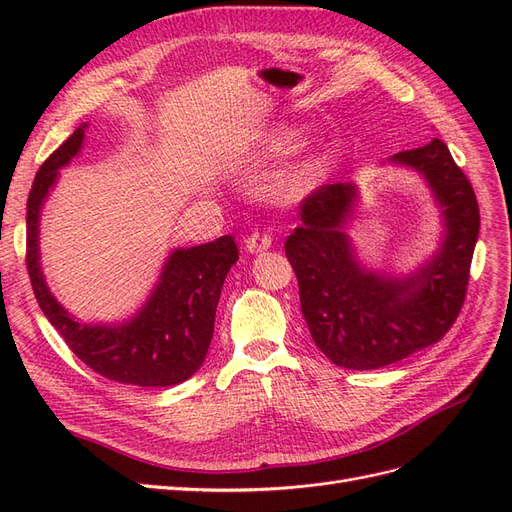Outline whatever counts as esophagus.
Segmentation results:
<instances>
[{"label": "esophagus", "instance_id": "esophagus-1", "mask_svg": "<svg viewBox=\"0 0 512 512\" xmlns=\"http://www.w3.org/2000/svg\"><path fill=\"white\" fill-rule=\"evenodd\" d=\"M271 243H273L271 235H267V232H258L256 230L254 235H250V237L245 239V250L250 252V254H258V252L269 250Z\"/></svg>", "mask_w": 512, "mask_h": 512}]
</instances>
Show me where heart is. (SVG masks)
<instances>
[{
	"label": "heart",
	"mask_w": 512,
	"mask_h": 512,
	"mask_svg": "<svg viewBox=\"0 0 512 512\" xmlns=\"http://www.w3.org/2000/svg\"><path fill=\"white\" fill-rule=\"evenodd\" d=\"M303 145H305V130L286 126L269 134L265 145H262V156L269 160L286 158V156H292L294 151H299ZM324 168L327 166H324L322 160H314L301 166L299 170H294V173L284 181V194L299 196L316 188L324 177Z\"/></svg>",
	"instance_id": "b5f03b06"
}]
</instances>
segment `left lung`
<instances>
[{
  "label": "left lung",
  "mask_w": 512,
  "mask_h": 512,
  "mask_svg": "<svg viewBox=\"0 0 512 512\" xmlns=\"http://www.w3.org/2000/svg\"><path fill=\"white\" fill-rule=\"evenodd\" d=\"M391 162L423 175L442 213L440 250L423 267L393 277L361 265L346 235L359 198L354 183H329L309 194L301 226L286 239L309 333L346 369H378L438 344L466 299L480 228L468 177L440 138L399 151Z\"/></svg>",
  "instance_id": "left-lung-1"
}]
</instances>
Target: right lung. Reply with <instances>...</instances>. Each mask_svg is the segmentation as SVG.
Returning a JSON list of instances; mask_svg holds the SVG:
<instances>
[{"instance_id":"right-lung-1","label":"right lung","mask_w":512,"mask_h":512,"mask_svg":"<svg viewBox=\"0 0 512 512\" xmlns=\"http://www.w3.org/2000/svg\"><path fill=\"white\" fill-rule=\"evenodd\" d=\"M87 123L44 160L27 198V271L38 305L64 342L96 374L136 386H173L205 363L215 307L230 267L239 260L230 235L179 247L166 258L145 305L115 324H83L70 316L46 286L40 267V211L55 188L59 168L70 164L85 141Z\"/></svg>"}]
</instances>
